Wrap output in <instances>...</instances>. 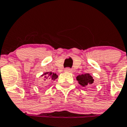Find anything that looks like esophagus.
Instances as JSON below:
<instances>
[{
    "label": "esophagus",
    "mask_w": 127,
    "mask_h": 127,
    "mask_svg": "<svg viewBox=\"0 0 127 127\" xmlns=\"http://www.w3.org/2000/svg\"><path fill=\"white\" fill-rule=\"evenodd\" d=\"M64 71H65V72H68V73H72V72H73V71H72L71 69L68 68V67H67V68H65V69Z\"/></svg>",
    "instance_id": "esophagus-1"
}]
</instances>
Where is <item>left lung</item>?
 <instances>
[{"instance_id": "obj_1", "label": "left lung", "mask_w": 127, "mask_h": 127, "mask_svg": "<svg viewBox=\"0 0 127 127\" xmlns=\"http://www.w3.org/2000/svg\"><path fill=\"white\" fill-rule=\"evenodd\" d=\"M77 80L78 81V83L79 85H81L82 87H86L87 85H91L94 83V79L92 76L89 73L81 74L76 77Z\"/></svg>"}]
</instances>
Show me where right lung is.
<instances>
[{
    "mask_svg": "<svg viewBox=\"0 0 127 127\" xmlns=\"http://www.w3.org/2000/svg\"><path fill=\"white\" fill-rule=\"evenodd\" d=\"M41 77H43L44 81H50V80H56L58 78V76L56 75V73H52L50 72H45L44 73H43L41 75Z\"/></svg>",
    "mask_w": 127,
    "mask_h": 127,
    "instance_id": "obj_1",
    "label": "right lung"
}]
</instances>
